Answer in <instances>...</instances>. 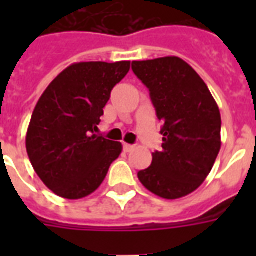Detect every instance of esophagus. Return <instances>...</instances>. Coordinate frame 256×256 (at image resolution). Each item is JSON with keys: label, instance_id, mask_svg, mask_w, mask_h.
Masks as SVG:
<instances>
[{"label": "esophagus", "instance_id": "obj_1", "mask_svg": "<svg viewBox=\"0 0 256 256\" xmlns=\"http://www.w3.org/2000/svg\"><path fill=\"white\" fill-rule=\"evenodd\" d=\"M123 150H124V152H132L134 150V145L123 144Z\"/></svg>", "mask_w": 256, "mask_h": 256}]
</instances>
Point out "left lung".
<instances>
[{
  "mask_svg": "<svg viewBox=\"0 0 256 256\" xmlns=\"http://www.w3.org/2000/svg\"><path fill=\"white\" fill-rule=\"evenodd\" d=\"M132 68L150 90L156 116L163 122L162 150L152 154V164L138 172V180L159 198H184L204 182L220 154V108L182 58L133 62Z\"/></svg>",
  "mask_w": 256,
  "mask_h": 256,
  "instance_id": "8db88e82",
  "label": "left lung"
}]
</instances>
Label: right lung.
I'll list each match as a JSON object with an SVG mask.
<instances>
[{
	"mask_svg": "<svg viewBox=\"0 0 256 256\" xmlns=\"http://www.w3.org/2000/svg\"><path fill=\"white\" fill-rule=\"evenodd\" d=\"M130 62L75 63L38 100L26 137L34 170L58 196L76 200L100 186L122 144L94 134L112 89Z\"/></svg>",
	"mask_w": 256,
	"mask_h": 256,
	"instance_id": "add662e5",
	"label": "right lung"
}]
</instances>
